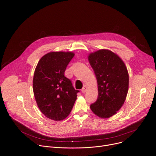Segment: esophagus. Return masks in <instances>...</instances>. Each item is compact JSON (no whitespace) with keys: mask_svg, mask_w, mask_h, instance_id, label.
I'll list each match as a JSON object with an SVG mask.
<instances>
[{"mask_svg":"<svg viewBox=\"0 0 156 156\" xmlns=\"http://www.w3.org/2000/svg\"><path fill=\"white\" fill-rule=\"evenodd\" d=\"M87 90H88V87L84 85L83 87V88L81 89V91H82V93H85L86 91H87Z\"/></svg>","mask_w":156,"mask_h":156,"instance_id":"esophagus-1","label":"esophagus"}]
</instances>
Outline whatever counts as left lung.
<instances>
[{
	"mask_svg": "<svg viewBox=\"0 0 156 156\" xmlns=\"http://www.w3.org/2000/svg\"><path fill=\"white\" fill-rule=\"evenodd\" d=\"M88 60L96 77L97 100L90 108L102 119L116 114L124 103L129 89V74L125 63L115 53L101 49L90 53Z\"/></svg>",
	"mask_w": 156,
	"mask_h": 156,
	"instance_id": "obj_1",
	"label": "left lung"
}]
</instances>
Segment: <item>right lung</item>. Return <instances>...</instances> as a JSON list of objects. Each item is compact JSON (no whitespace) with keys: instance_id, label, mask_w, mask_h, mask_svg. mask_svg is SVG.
Wrapping results in <instances>:
<instances>
[{"instance_id":"obj_1","label":"right lung","mask_w":156,"mask_h":156,"mask_svg":"<svg viewBox=\"0 0 156 156\" xmlns=\"http://www.w3.org/2000/svg\"><path fill=\"white\" fill-rule=\"evenodd\" d=\"M75 53L51 51L38 61L33 78V91L37 105L48 118L60 121L72 111L78 90L65 76V71Z\"/></svg>"}]
</instances>
